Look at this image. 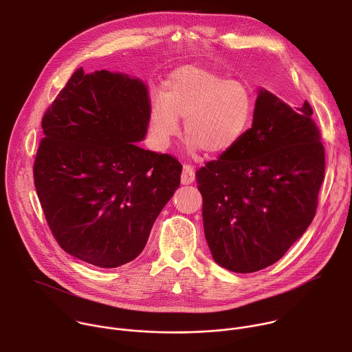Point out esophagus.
I'll return each instance as SVG.
<instances>
[{
    "label": "esophagus",
    "instance_id": "1",
    "mask_svg": "<svg viewBox=\"0 0 352 352\" xmlns=\"http://www.w3.org/2000/svg\"><path fill=\"white\" fill-rule=\"evenodd\" d=\"M195 181V170L192 166L185 164L182 167V174H181V182L182 185H189Z\"/></svg>",
    "mask_w": 352,
    "mask_h": 352
}]
</instances>
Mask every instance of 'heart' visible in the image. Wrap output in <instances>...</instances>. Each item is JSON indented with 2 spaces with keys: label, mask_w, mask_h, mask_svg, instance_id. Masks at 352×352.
Returning a JSON list of instances; mask_svg holds the SVG:
<instances>
[{
  "label": "heart",
  "mask_w": 352,
  "mask_h": 352,
  "mask_svg": "<svg viewBox=\"0 0 352 352\" xmlns=\"http://www.w3.org/2000/svg\"><path fill=\"white\" fill-rule=\"evenodd\" d=\"M254 90L242 79L199 67H182L166 80L162 98L153 100L148 128L157 148L164 150L184 121L188 147L224 155L238 146L254 121Z\"/></svg>",
  "instance_id": "heart-1"
}]
</instances>
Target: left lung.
<instances>
[{
  "label": "left lung",
  "mask_w": 352,
  "mask_h": 352,
  "mask_svg": "<svg viewBox=\"0 0 352 352\" xmlns=\"http://www.w3.org/2000/svg\"><path fill=\"white\" fill-rule=\"evenodd\" d=\"M308 102L294 110L259 87L252 126L196 173L214 262L234 273L276 263L312 223L324 148Z\"/></svg>",
  "instance_id": "left-lung-1"
}]
</instances>
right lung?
I'll use <instances>...</instances> for the list:
<instances>
[{
	"mask_svg": "<svg viewBox=\"0 0 352 352\" xmlns=\"http://www.w3.org/2000/svg\"><path fill=\"white\" fill-rule=\"evenodd\" d=\"M150 107L142 79L79 68L43 117L37 196L60 246L89 265L113 269L138 258L181 184L174 157L136 144Z\"/></svg>",
	"mask_w": 352,
	"mask_h": 352,
	"instance_id": "right-lung-1",
	"label": "right lung"
}]
</instances>
